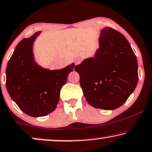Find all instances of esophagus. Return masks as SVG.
Listing matches in <instances>:
<instances>
[{
    "label": "esophagus",
    "mask_w": 152,
    "mask_h": 152,
    "mask_svg": "<svg viewBox=\"0 0 152 152\" xmlns=\"http://www.w3.org/2000/svg\"><path fill=\"white\" fill-rule=\"evenodd\" d=\"M80 62H81V60H80V59H77L75 61V65H78L79 64H80Z\"/></svg>",
    "instance_id": "esophagus-1"
}]
</instances>
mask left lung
<instances>
[{
    "label": "left lung",
    "instance_id": "left-lung-1",
    "mask_svg": "<svg viewBox=\"0 0 152 152\" xmlns=\"http://www.w3.org/2000/svg\"><path fill=\"white\" fill-rule=\"evenodd\" d=\"M94 56L75 66L87 102L105 110L126 102L138 83V63L129 42L110 27L102 30Z\"/></svg>",
    "mask_w": 152,
    "mask_h": 152
}]
</instances>
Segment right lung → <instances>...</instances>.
<instances>
[{"label": "right lung", "instance_id": "right-lung-1", "mask_svg": "<svg viewBox=\"0 0 152 152\" xmlns=\"http://www.w3.org/2000/svg\"><path fill=\"white\" fill-rule=\"evenodd\" d=\"M41 31L18 44L6 69V87L12 100L26 114L39 117L56 108L61 87L73 71L72 63L60 70H49L35 60L34 43Z\"/></svg>", "mask_w": 152, "mask_h": 152}]
</instances>
